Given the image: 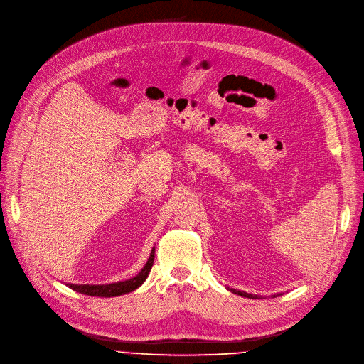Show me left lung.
Wrapping results in <instances>:
<instances>
[{"mask_svg": "<svg viewBox=\"0 0 364 364\" xmlns=\"http://www.w3.org/2000/svg\"><path fill=\"white\" fill-rule=\"evenodd\" d=\"M232 293L235 294H240V296H244V297H248V299H262L264 296H259V294H252V293H247V291H242V290H235V289H229ZM282 293H276V294H272L273 297L276 296H280Z\"/></svg>", "mask_w": 364, "mask_h": 364, "instance_id": "1", "label": "left lung"}]
</instances>
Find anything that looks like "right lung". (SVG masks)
Returning <instances> with one entry per match:
<instances>
[{
  "label": "right lung",
  "instance_id": "add662e5",
  "mask_svg": "<svg viewBox=\"0 0 364 364\" xmlns=\"http://www.w3.org/2000/svg\"><path fill=\"white\" fill-rule=\"evenodd\" d=\"M154 257H155V247L152 248V251L149 254V258L144 266V269L135 277H132L129 280L109 283V284H74V283H67V286L71 287L73 290L78 291V293L88 294V296H97V297H114V296L130 293V291L136 290L146 280V277H148V274L152 269Z\"/></svg>",
  "mask_w": 364,
  "mask_h": 364
}]
</instances>
